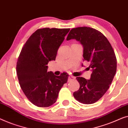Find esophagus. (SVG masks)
<instances>
[{"instance_id":"34e87169","label":"esophagus","mask_w":128,"mask_h":128,"mask_svg":"<svg viewBox=\"0 0 128 128\" xmlns=\"http://www.w3.org/2000/svg\"><path fill=\"white\" fill-rule=\"evenodd\" d=\"M74 76H69L68 77V82H70L71 81V80H74Z\"/></svg>"}]
</instances>
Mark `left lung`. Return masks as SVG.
<instances>
[{
	"label": "left lung",
	"instance_id": "left-lung-1",
	"mask_svg": "<svg viewBox=\"0 0 128 128\" xmlns=\"http://www.w3.org/2000/svg\"><path fill=\"white\" fill-rule=\"evenodd\" d=\"M75 39L84 47L83 61L90 62L88 69L92 73L90 79L77 77L80 83L78 91L73 93L79 102L90 104L96 102L108 90L116 71V58L110 43L96 29L82 26L72 28L66 40Z\"/></svg>",
	"mask_w": 128,
	"mask_h": 128
}]
</instances>
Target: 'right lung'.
<instances>
[{"label": "right lung", "instance_id": "add662e5", "mask_svg": "<svg viewBox=\"0 0 128 128\" xmlns=\"http://www.w3.org/2000/svg\"><path fill=\"white\" fill-rule=\"evenodd\" d=\"M70 28H44L30 35L20 54L16 66L19 84L28 99L39 107H48L56 102L68 75L56 76L48 72V62L55 60L59 47Z\"/></svg>", "mask_w": 128, "mask_h": 128}]
</instances>
